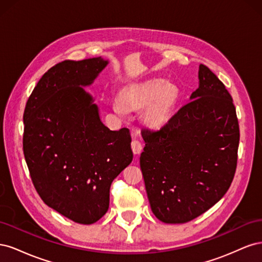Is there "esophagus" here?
<instances>
[{
    "mask_svg": "<svg viewBox=\"0 0 262 262\" xmlns=\"http://www.w3.org/2000/svg\"><path fill=\"white\" fill-rule=\"evenodd\" d=\"M131 148H132V152L134 154L139 155L142 152V148H143V144H142L139 140H133L131 142Z\"/></svg>",
    "mask_w": 262,
    "mask_h": 262,
    "instance_id": "esophagus-1",
    "label": "esophagus"
}]
</instances>
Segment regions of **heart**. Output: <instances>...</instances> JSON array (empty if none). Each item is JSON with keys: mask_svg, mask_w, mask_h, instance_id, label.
<instances>
[{"mask_svg": "<svg viewBox=\"0 0 262 262\" xmlns=\"http://www.w3.org/2000/svg\"><path fill=\"white\" fill-rule=\"evenodd\" d=\"M177 98L175 86L162 81H152L123 90L121 96L113 100V108L120 117L128 114V110L146 108L143 114L144 122L150 128H161L170 118Z\"/></svg>", "mask_w": 262, "mask_h": 262, "instance_id": "obj_1", "label": "heart"}]
</instances>
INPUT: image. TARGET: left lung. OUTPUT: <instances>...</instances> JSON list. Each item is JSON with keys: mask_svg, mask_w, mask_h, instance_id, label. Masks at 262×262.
Segmentation results:
<instances>
[{"mask_svg": "<svg viewBox=\"0 0 262 262\" xmlns=\"http://www.w3.org/2000/svg\"><path fill=\"white\" fill-rule=\"evenodd\" d=\"M160 130L142 129L140 166L154 215L186 223L226 193L237 167L239 124L231 94L199 67V89Z\"/></svg>", "mask_w": 262, "mask_h": 262, "instance_id": "left-lung-1", "label": "left lung"}]
</instances>
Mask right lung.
Listing matches in <instances>:
<instances>
[{"label": "right lung", "mask_w": 262, "mask_h": 262, "mask_svg": "<svg viewBox=\"0 0 262 262\" xmlns=\"http://www.w3.org/2000/svg\"><path fill=\"white\" fill-rule=\"evenodd\" d=\"M107 63L100 57L57 63L37 83L23 117L24 156L36 191L85 225L105 215L112 182L133 158L129 129L109 130L81 87Z\"/></svg>", "instance_id": "obj_1"}]
</instances>
